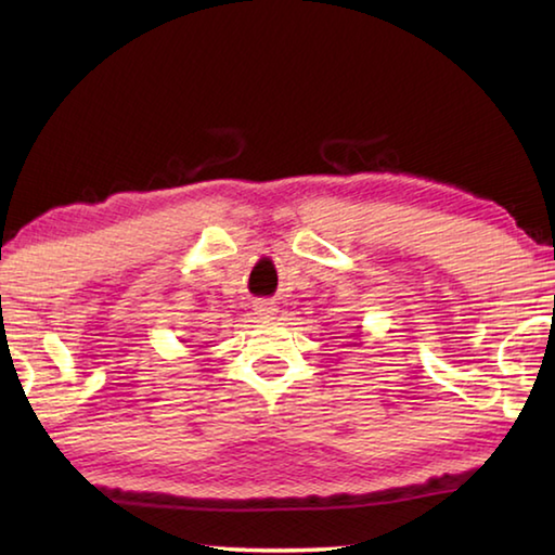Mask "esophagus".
<instances>
[{"label":"esophagus","instance_id":"esophagus-1","mask_svg":"<svg viewBox=\"0 0 555 555\" xmlns=\"http://www.w3.org/2000/svg\"><path fill=\"white\" fill-rule=\"evenodd\" d=\"M255 311H257L259 318H264V321H269V318L276 315L279 308H276V304H271V300H257Z\"/></svg>","mask_w":555,"mask_h":555}]
</instances>
